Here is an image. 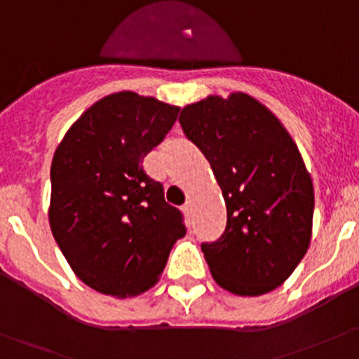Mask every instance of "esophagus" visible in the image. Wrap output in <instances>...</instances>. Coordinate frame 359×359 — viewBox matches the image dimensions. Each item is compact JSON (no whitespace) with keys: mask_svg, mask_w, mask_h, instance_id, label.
Masks as SVG:
<instances>
[{"mask_svg":"<svg viewBox=\"0 0 359 359\" xmlns=\"http://www.w3.org/2000/svg\"><path fill=\"white\" fill-rule=\"evenodd\" d=\"M182 212H184V213H186V215H187V217H189V215H191V205H189V203H186V205H184V206H182Z\"/></svg>","mask_w":359,"mask_h":359,"instance_id":"34e87169","label":"esophagus"}]
</instances>
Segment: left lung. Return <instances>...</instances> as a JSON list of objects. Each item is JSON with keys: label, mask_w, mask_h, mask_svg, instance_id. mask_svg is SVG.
Wrapping results in <instances>:
<instances>
[{"label": "left lung", "mask_w": 359, "mask_h": 359, "mask_svg": "<svg viewBox=\"0 0 359 359\" xmlns=\"http://www.w3.org/2000/svg\"><path fill=\"white\" fill-rule=\"evenodd\" d=\"M179 123L226 201V231L201 245L213 280L243 297L274 290L311 243L314 189L299 147L273 112L241 92L189 104Z\"/></svg>", "instance_id": "left-lung-1"}]
</instances>
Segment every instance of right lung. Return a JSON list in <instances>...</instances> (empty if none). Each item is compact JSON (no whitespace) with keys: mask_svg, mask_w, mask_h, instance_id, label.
<instances>
[{"mask_svg":"<svg viewBox=\"0 0 359 359\" xmlns=\"http://www.w3.org/2000/svg\"><path fill=\"white\" fill-rule=\"evenodd\" d=\"M179 107L118 92L88 107L53 154L48 219L76 276L106 295H140L158 283L186 234L182 213L142 168Z\"/></svg>","mask_w":359,"mask_h":359,"instance_id":"1","label":"right lung"}]
</instances>
